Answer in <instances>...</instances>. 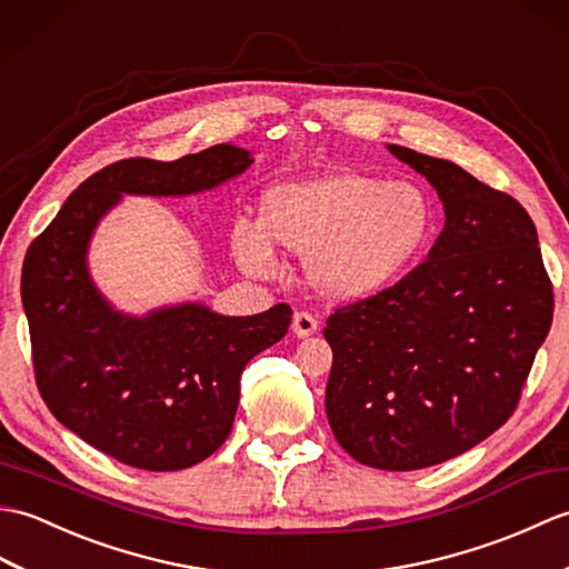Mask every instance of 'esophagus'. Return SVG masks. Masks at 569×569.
<instances>
[{
    "instance_id": "esophagus-1",
    "label": "esophagus",
    "mask_w": 569,
    "mask_h": 569,
    "mask_svg": "<svg viewBox=\"0 0 569 569\" xmlns=\"http://www.w3.org/2000/svg\"><path fill=\"white\" fill-rule=\"evenodd\" d=\"M292 331L299 336V338H309L319 331V321L311 317L309 311H297L295 319H292Z\"/></svg>"
}]
</instances>
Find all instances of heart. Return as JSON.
I'll use <instances>...</instances> for the list:
<instances>
[{"label":"heart","instance_id":"obj_1","mask_svg":"<svg viewBox=\"0 0 569 569\" xmlns=\"http://www.w3.org/2000/svg\"><path fill=\"white\" fill-rule=\"evenodd\" d=\"M433 233V204L419 184L360 172L282 182L262 199V226L236 221L231 246L252 274L274 270L272 241L309 258L321 292L362 299L413 262Z\"/></svg>","mask_w":569,"mask_h":569}]
</instances>
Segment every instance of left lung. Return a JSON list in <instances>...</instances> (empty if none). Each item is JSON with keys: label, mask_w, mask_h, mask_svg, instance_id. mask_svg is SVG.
<instances>
[{"label": "left lung", "mask_w": 569, "mask_h": 569, "mask_svg": "<svg viewBox=\"0 0 569 569\" xmlns=\"http://www.w3.org/2000/svg\"><path fill=\"white\" fill-rule=\"evenodd\" d=\"M389 150L436 187L446 229L397 284L328 317L326 416L350 458L409 472L462 456L511 419L555 299L519 201L450 160Z\"/></svg>", "instance_id": "left-lung-1"}]
</instances>
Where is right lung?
I'll return each mask as SVG.
<instances>
[{"label":"right lung","mask_w":569,"mask_h":569,"mask_svg":"<svg viewBox=\"0 0 569 569\" xmlns=\"http://www.w3.org/2000/svg\"><path fill=\"white\" fill-rule=\"evenodd\" d=\"M250 162L236 146L172 162H111L74 189L23 258L36 387L62 426L123 465L172 472L217 452L231 433L246 365L284 338L292 309L219 317L184 305L121 317L90 282L87 243L121 192L192 194Z\"/></svg>","instance_id":"1"}]
</instances>
